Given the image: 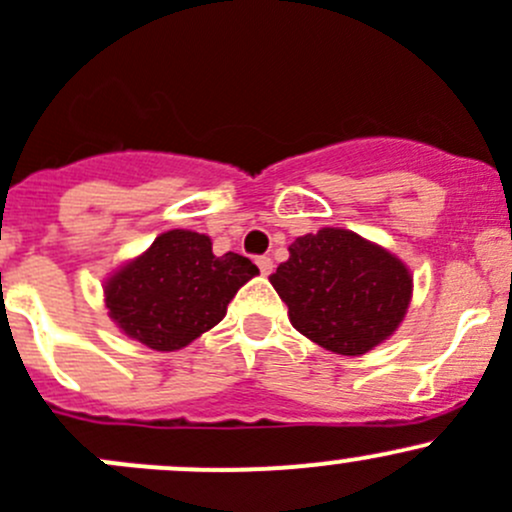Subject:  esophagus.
<instances>
[{
	"label": "esophagus",
	"mask_w": 512,
	"mask_h": 512,
	"mask_svg": "<svg viewBox=\"0 0 512 512\" xmlns=\"http://www.w3.org/2000/svg\"><path fill=\"white\" fill-rule=\"evenodd\" d=\"M256 266L261 268L263 276H268V273L273 271V261H271V258H268V256H258V258H256Z\"/></svg>",
	"instance_id": "1"
}]
</instances>
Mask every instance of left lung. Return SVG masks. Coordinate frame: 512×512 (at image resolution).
<instances>
[{
  "label": "left lung",
  "mask_w": 512,
  "mask_h": 512,
  "mask_svg": "<svg viewBox=\"0 0 512 512\" xmlns=\"http://www.w3.org/2000/svg\"><path fill=\"white\" fill-rule=\"evenodd\" d=\"M268 281L293 328L341 356H363L391 338L413 296V276L401 258L331 226L298 236Z\"/></svg>",
  "instance_id": "1"
}]
</instances>
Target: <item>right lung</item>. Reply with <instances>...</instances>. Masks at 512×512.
Instances as JSON below:
<instances>
[{
  "label": "right lung",
  "mask_w": 512,
  "mask_h": 512,
  "mask_svg": "<svg viewBox=\"0 0 512 512\" xmlns=\"http://www.w3.org/2000/svg\"><path fill=\"white\" fill-rule=\"evenodd\" d=\"M256 273L234 251L214 256L206 234L174 229L106 278L104 301L126 336L154 351H179L226 316Z\"/></svg>",
  "instance_id": "add662e5"
}]
</instances>
